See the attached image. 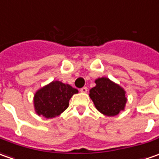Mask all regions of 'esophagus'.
Here are the masks:
<instances>
[{
  "instance_id": "34e87169",
  "label": "esophagus",
  "mask_w": 159,
  "mask_h": 159,
  "mask_svg": "<svg viewBox=\"0 0 159 159\" xmlns=\"http://www.w3.org/2000/svg\"><path fill=\"white\" fill-rule=\"evenodd\" d=\"M80 91H81L82 93H86V92L88 91V88H87V87H83V88L80 89Z\"/></svg>"
}]
</instances>
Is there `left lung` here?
<instances>
[{"mask_svg":"<svg viewBox=\"0 0 159 159\" xmlns=\"http://www.w3.org/2000/svg\"><path fill=\"white\" fill-rule=\"evenodd\" d=\"M89 97L98 111L109 116H116L123 111L127 101L125 90L106 77L96 80V86L89 90Z\"/></svg>","mask_w":159,"mask_h":159,"instance_id":"1","label":"left lung"}]
</instances>
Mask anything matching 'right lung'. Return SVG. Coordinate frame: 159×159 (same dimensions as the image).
I'll return each instance as SVG.
<instances>
[{"instance_id": "obj_1", "label": "right lung", "mask_w": 159, "mask_h": 159, "mask_svg": "<svg viewBox=\"0 0 159 159\" xmlns=\"http://www.w3.org/2000/svg\"><path fill=\"white\" fill-rule=\"evenodd\" d=\"M78 92L69 84L54 81L35 93L34 109L39 116L52 118L59 116L69 106L71 97Z\"/></svg>"}]
</instances>
